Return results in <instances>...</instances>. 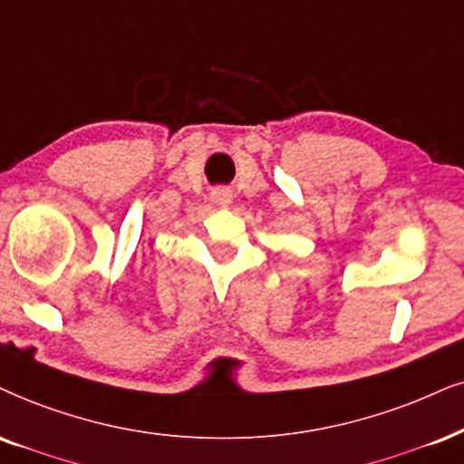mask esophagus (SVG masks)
<instances>
[{"label": "esophagus", "mask_w": 464, "mask_h": 464, "mask_svg": "<svg viewBox=\"0 0 464 464\" xmlns=\"http://www.w3.org/2000/svg\"><path fill=\"white\" fill-rule=\"evenodd\" d=\"M212 201L216 205H220V208H227V205H231V201H233V192L228 188H214Z\"/></svg>", "instance_id": "obj_1"}]
</instances>
